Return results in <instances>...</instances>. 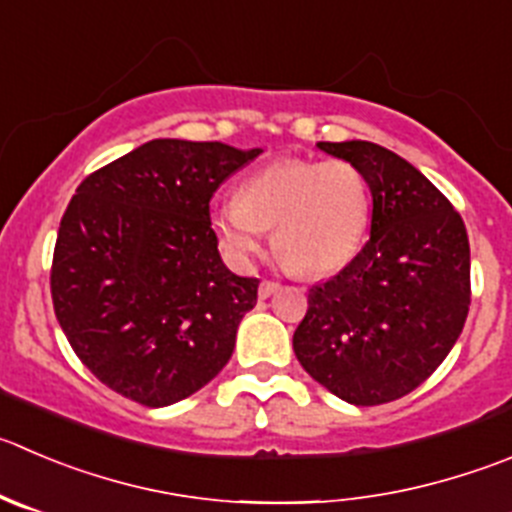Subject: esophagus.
<instances>
[{
	"mask_svg": "<svg viewBox=\"0 0 512 512\" xmlns=\"http://www.w3.org/2000/svg\"><path fill=\"white\" fill-rule=\"evenodd\" d=\"M279 289H281L279 281H269V279H266V281H261L259 296H261V299H269V296L276 294V291H279Z\"/></svg>",
	"mask_w": 512,
	"mask_h": 512,
	"instance_id": "obj_1",
	"label": "esophagus"
}]
</instances>
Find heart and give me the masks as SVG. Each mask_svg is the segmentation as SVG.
<instances>
[{"label":"heart","instance_id":"b5f03b06","mask_svg":"<svg viewBox=\"0 0 512 512\" xmlns=\"http://www.w3.org/2000/svg\"><path fill=\"white\" fill-rule=\"evenodd\" d=\"M372 213L367 178L344 158H281L253 170L238 201L211 208V231L236 269H248L269 228L286 264L332 274L354 259Z\"/></svg>","mask_w":512,"mask_h":512}]
</instances>
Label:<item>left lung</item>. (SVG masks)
Returning <instances> with one entry per match:
<instances>
[{
    "label": "left lung",
    "instance_id": "8db88e82",
    "mask_svg": "<svg viewBox=\"0 0 512 512\" xmlns=\"http://www.w3.org/2000/svg\"><path fill=\"white\" fill-rule=\"evenodd\" d=\"M319 148L364 173L372 233L337 276L309 289L294 352L349 405H384L455 347L470 309V241L452 203L397 153L367 140Z\"/></svg>",
    "mask_w": 512,
    "mask_h": 512
}]
</instances>
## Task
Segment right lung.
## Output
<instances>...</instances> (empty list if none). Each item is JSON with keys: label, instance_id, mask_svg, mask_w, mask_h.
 <instances>
[{"label": "right lung", "instance_id": "obj_1", "mask_svg": "<svg viewBox=\"0 0 512 512\" xmlns=\"http://www.w3.org/2000/svg\"><path fill=\"white\" fill-rule=\"evenodd\" d=\"M259 153L150 140L77 186L57 231L52 304L105 387L165 407L226 367L259 279L223 266L211 198Z\"/></svg>", "mask_w": 512, "mask_h": 512}]
</instances>
